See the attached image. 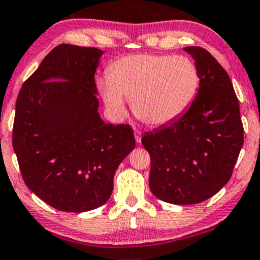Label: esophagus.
Wrapping results in <instances>:
<instances>
[{
	"label": "esophagus",
	"mask_w": 260,
	"mask_h": 260,
	"mask_svg": "<svg viewBox=\"0 0 260 260\" xmlns=\"http://www.w3.org/2000/svg\"><path fill=\"white\" fill-rule=\"evenodd\" d=\"M135 139L137 143H141V131L135 129Z\"/></svg>",
	"instance_id": "obj_1"
}]
</instances>
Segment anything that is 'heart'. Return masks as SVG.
Returning <instances> with one entry per match:
<instances>
[{
  "label": "heart",
  "mask_w": 260,
  "mask_h": 260,
  "mask_svg": "<svg viewBox=\"0 0 260 260\" xmlns=\"http://www.w3.org/2000/svg\"><path fill=\"white\" fill-rule=\"evenodd\" d=\"M200 86V75L183 55L133 54L120 57L99 81V91L108 112L119 118L125 99L143 123L161 126L172 123L190 107Z\"/></svg>",
  "instance_id": "b5f03b06"
}]
</instances>
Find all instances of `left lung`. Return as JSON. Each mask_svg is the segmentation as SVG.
<instances>
[{"mask_svg":"<svg viewBox=\"0 0 260 260\" xmlns=\"http://www.w3.org/2000/svg\"><path fill=\"white\" fill-rule=\"evenodd\" d=\"M183 49L200 75L197 98L181 117L142 137L150 155V190L174 205L203 203L218 193L243 145L239 100L228 73L204 48Z\"/></svg>","mask_w":260,"mask_h":260,"instance_id":"left-lung-1","label":"left lung"}]
</instances>
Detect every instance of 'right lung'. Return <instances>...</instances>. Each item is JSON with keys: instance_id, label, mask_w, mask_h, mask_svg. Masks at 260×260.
Here are the masks:
<instances>
[{"instance_id": "1", "label": "right lung", "mask_w": 260, "mask_h": 260, "mask_svg": "<svg viewBox=\"0 0 260 260\" xmlns=\"http://www.w3.org/2000/svg\"><path fill=\"white\" fill-rule=\"evenodd\" d=\"M102 54L59 44L22 84L15 105L13 148L22 179L63 212L107 203L115 170L135 148L130 125L105 123L98 111L95 72Z\"/></svg>"}]
</instances>
